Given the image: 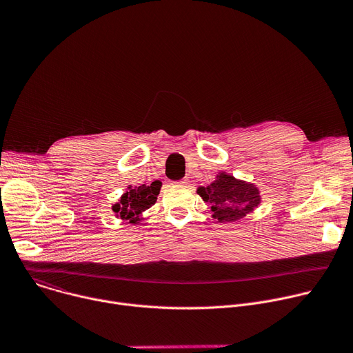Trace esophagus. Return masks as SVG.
I'll list each match as a JSON object with an SVG mask.
<instances>
[{
  "label": "esophagus",
  "mask_w": 353,
  "mask_h": 353,
  "mask_svg": "<svg viewBox=\"0 0 353 353\" xmlns=\"http://www.w3.org/2000/svg\"><path fill=\"white\" fill-rule=\"evenodd\" d=\"M174 184H177V185H181V187H185V185L188 184V181H187V180H183V181H177V183H174Z\"/></svg>",
  "instance_id": "1"
}]
</instances>
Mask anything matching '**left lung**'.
Returning a JSON list of instances; mask_svg holds the SVG:
<instances>
[{"label": "left lung", "mask_w": 353, "mask_h": 353, "mask_svg": "<svg viewBox=\"0 0 353 353\" xmlns=\"http://www.w3.org/2000/svg\"><path fill=\"white\" fill-rule=\"evenodd\" d=\"M196 192L210 205L212 218L219 222L239 221L261 203L260 191L254 184L225 172L219 173L210 185L198 187Z\"/></svg>", "instance_id": "obj_1"}]
</instances>
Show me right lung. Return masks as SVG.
<instances>
[{"label":"right lung","mask_w":353,"mask_h":353,"mask_svg":"<svg viewBox=\"0 0 353 353\" xmlns=\"http://www.w3.org/2000/svg\"><path fill=\"white\" fill-rule=\"evenodd\" d=\"M161 187V181H154L150 185H128L127 191L121 195L119 203L112 207V210L117 218L128 221L130 223H138L142 212L157 203Z\"/></svg>","instance_id":"right-lung-1"}]
</instances>
